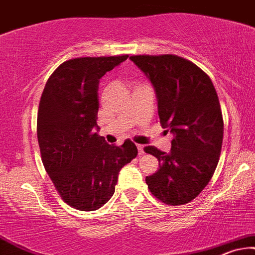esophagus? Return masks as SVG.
<instances>
[{"mask_svg":"<svg viewBox=\"0 0 255 255\" xmlns=\"http://www.w3.org/2000/svg\"><path fill=\"white\" fill-rule=\"evenodd\" d=\"M137 147V151H138V155H142L144 153V148H143V144H136Z\"/></svg>","mask_w":255,"mask_h":255,"instance_id":"obj_1","label":"esophagus"}]
</instances>
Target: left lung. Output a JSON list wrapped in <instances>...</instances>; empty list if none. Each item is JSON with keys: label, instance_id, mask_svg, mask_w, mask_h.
Instances as JSON below:
<instances>
[{"label": "left lung", "instance_id": "obj_1", "mask_svg": "<svg viewBox=\"0 0 255 255\" xmlns=\"http://www.w3.org/2000/svg\"><path fill=\"white\" fill-rule=\"evenodd\" d=\"M130 61L155 90L162 128L173 134L169 153L144 148L159 160L146 182L167 205H185L207 186L219 162L224 137L220 102L209 76L176 55H136Z\"/></svg>", "mask_w": 255, "mask_h": 255}]
</instances>
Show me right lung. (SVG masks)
I'll use <instances>...</instances> for the list:
<instances>
[{
  "instance_id": "add662e5",
  "label": "right lung",
  "mask_w": 255,
  "mask_h": 255,
  "mask_svg": "<svg viewBox=\"0 0 255 255\" xmlns=\"http://www.w3.org/2000/svg\"><path fill=\"white\" fill-rule=\"evenodd\" d=\"M128 55L63 62L44 86L37 113L42 162L61 198L80 211L102 207L115 192L120 169L137 155L130 140L108 144L98 131L99 82Z\"/></svg>"
}]
</instances>
